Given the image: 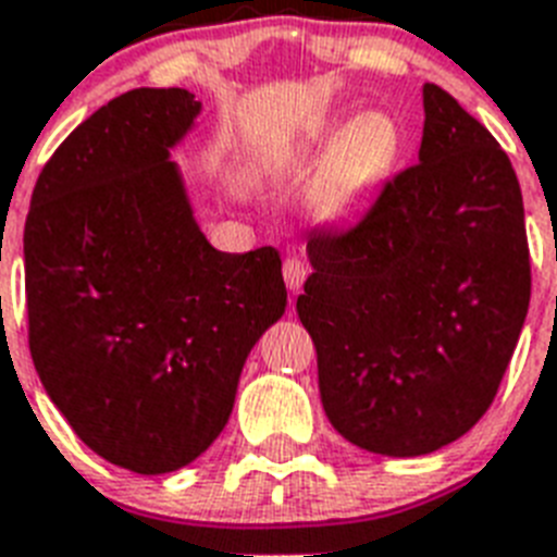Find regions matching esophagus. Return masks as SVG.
I'll return each instance as SVG.
<instances>
[{"instance_id":"1","label":"esophagus","mask_w":557,"mask_h":557,"mask_svg":"<svg viewBox=\"0 0 557 557\" xmlns=\"http://www.w3.org/2000/svg\"><path fill=\"white\" fill-rule=\"evenodd\" d=\"M283 277H286V286L292 292L302 286V280L309 277V265L302 263L300 257H286V263H283Z\"/></svg>"}]
</instances>
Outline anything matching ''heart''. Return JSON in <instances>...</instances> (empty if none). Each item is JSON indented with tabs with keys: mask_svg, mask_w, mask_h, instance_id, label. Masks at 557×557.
<instances>
[{
	"mask_svg": "<svg viewBox=\"0 0 557 557\" xmlns=\"http://www.w3.org/2000/svg\"><path fill=\"white\" fill-rule=\"evenodd\" d=\"M334 134L332 125L318 128V139ZM400 151L397 125L386 114H363L343 131L318 183V206L325 216L346 214L381 185Z\"/></svg>",
	"mask_w": 557,
	"mask_h": 557,
	"instance_id": "b5f03b06",
	"label": "heart"
}]
</instances>
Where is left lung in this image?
Returning <instances> with one entry per match:
<instances>
[{
	"label": "left lung",
	"instance_id": "1",
	"mask_svg": "<svg viewBox=\"0 0 557 557\" xmlns=\"http://www.w3.org/2000/svg\"><path fill=\"white\" fill-rule=\"evenodd\" d=\"M420 162L346 232L309 239L297 314L323 409L366 451L414 458L486 414L532 292L523 197L498 139L423 85Z\"/></svg>",
	"mask_w": 557,
	"mask_h": 557
}]
</instances>
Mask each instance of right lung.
Instances as JSON below:
<instances>
[{
    "label": "right lung",
    "instance_id": "obj_1",
    "mask_svg": "<svg viewBox=\"0 0 557 557\" xmlns=\"http://www.w3.org/2000/svg\"><path fill=\"white\" fill-rule=\"evenodd\" d=\"M200 102L134 88L76 125L36 180L25 300L36 374L108 463H191L232 414L248 351L286 311L280 251H216L169 148Z\"/></svg>",
    "mask_w": 557,
    "mask_h": 557
}]
</instances>
